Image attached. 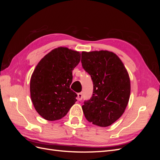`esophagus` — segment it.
Returning <instances> with one entry per match:
<instances>
[{
	"mask_svg": "<svg viewBox=\"0 0 160 160\" xmlns=\"http://www.w3.org/2000/svg\"><path fill=\"white\" fill-rule=\"evenodd\" d=\"M82 99H83V93H77V99L79 101H81Z\"/></svg>",
	"mask_w": 160,
	"mask_h": 160,
	"instance_id": "1",
	"label": "esophagus"
}]
</instances>
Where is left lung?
<instances>
[{
	"instance_id": "8db88e82",
	"label": "left lung",
	"mask_w": 160,
	"mask_h": 160,
	"mask_svg": "<svg viewBox=\"0 0 160 160\" xmlns=\"http://www.w3.org/2000/svg\"><path fill=\"white\" fill-rule=\"evenodd\" d=\"M81 63L91 75L93 95L82 109L88 122L109 126L122 116L130 96V80L123 62L108 51L81 52Z\"/></svg>"
}]
</instances>
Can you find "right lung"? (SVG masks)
I'll use <instances>...</instances> for the list:
<instances>
[{"instance_id":"right-lung-1","label":"right lung","mask_w":160,"mask_h":160,"mask_svg":"<svg viewBox=\"0 0 160 160\" xmlns=\"http://www.w3.org/2000/svg\"><path fill=\"white\" fill-rule=\"evenodd\" d=\"M80 53L66 47L53 49L39 61L31 78V98L37 113L48 121L63 118L77 101L70 89L72 71Z\"/></svg>"}]
</instances>
